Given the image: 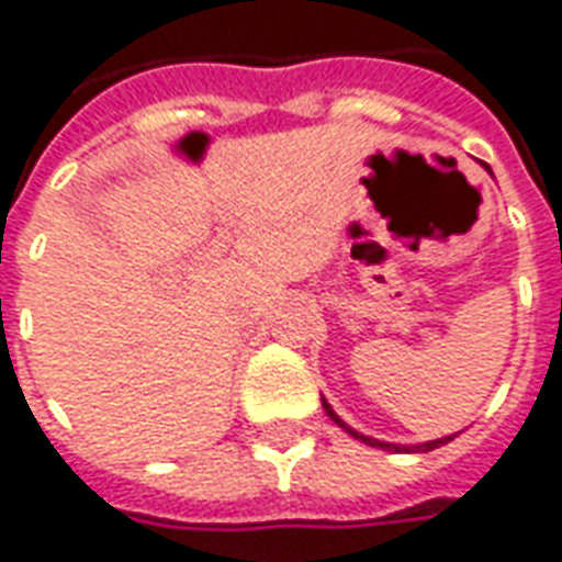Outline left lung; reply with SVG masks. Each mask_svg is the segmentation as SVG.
Returning a JSON list of instances; mask_svg holds the SVG:
<instances>
[{"instance_id": "obj_1", "label": "left lung", "mask_w": 562, "mask_h": 562, "mask_svg": "<svg viewBox=\"0 0 562 562\" xmlns=\"http://www.w3.org/2000/svg\"><path fill=\"white\" fill-rule=\"evenodd\" d=\"M484 169H487V172H491V166H487V162H484ZM491 175H493V172H491ZM321 402H324V412H326V417H329V420H333V424H336V427H341V429H345V432H348V436H353V439H357V441H363V445H369V448H381V451L427 453V451H432V448H441V445H448V441L457 439V432H453V436H441V439H432V441H420V445H393V441L372 439V436H363V432H357V429H353L351 424H345V420H341V417H338L336 412H333V405H329V402H326L324 396H321Z\"/></svg>"}]
</instances>
